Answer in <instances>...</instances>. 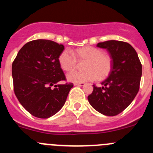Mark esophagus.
Listing matches in <instances>:
<instances>
[{
	"label": "esophagus",
	"instance_id": "34e87169",
	"mask_svg": "<svg viewBox=\"0 0 153 153\" xmlns=\"http://www.w3.org/2000/svg\"><path fill=\"white\" fill-rule=\"evenodd\" d=\"M75 86H84L85 83H74Z\"/></svg>",
	"mask_w": 153,
	"mask_h": 153
}]
</instances>
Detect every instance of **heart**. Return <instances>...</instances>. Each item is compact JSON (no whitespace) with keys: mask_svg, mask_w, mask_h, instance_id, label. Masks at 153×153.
<instances>
[{"mask_svg":"<svg viewBox=\"0 0 153 153\" xmlns=\"http://www.w3.org/2000/svg\"><path fill=\"white\" fill-rule=\"evenodd\" d=\"M83 63V72H74L67 75L68 80L74 83H84L105 79L109 75L113 68L111 56L100 48L92 46L81 47L73 52L64 50L59 56L60 67L66 72H72L77 67L78 62Z\"/></svg>","mask_w":153,"mask_h":153,"instance_id":"obj_1","label":"heart"}]
</instances>
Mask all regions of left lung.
Returning a JSON list of instances; mask_svg holds the SVG:
<instances>
[{"mask_svg":"<svg viewBox=\"0 0 153 153\" xmlns=\"http://www.w3.org/2000/svg\"><path fill=\"white\" fill-rule=\"evenodd\" d=\"M97 46L107 50L113 59V68L101 83L102 87L93 85L88 100L99 113L113 117L128 107L139 92L142 64L136 51L126 42L108 40Z\"/></svg>","mask_w":153,"mask_h":153,"instance_id":"1","label":"left lung"}]
</instances>
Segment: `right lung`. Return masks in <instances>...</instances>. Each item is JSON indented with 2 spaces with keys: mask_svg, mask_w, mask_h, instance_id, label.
Masks as SVG:
<instances>
[{
  "mask_svg": "<svg viewBox=\"0 0 153 153\" xmlns=\"http://www.w3.org/2000/svg\"><path fill=\"white\" fill-rule=\"evenodd\" d=\"M63 50V44L52 40H32L23 46L12 63L13 91L33 117L47 119L56 114L74 86L72 83L56 84L66 80L59 63Z\"/></svg>",
  "mask_w": 153,
  "mask_h": 153,
  "instance_id": "1",
  "label": "right lung"
}]
</instances>
